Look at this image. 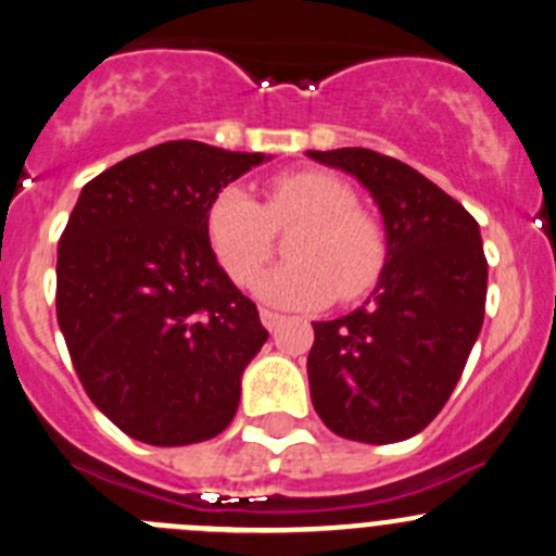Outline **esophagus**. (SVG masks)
Instances as JSON below:
<instances>
[{
    "label": "esophagus",
    "instance_id": "1",
    "mask_svg": "<svg viewBox=\"0 0 556 556\" xmlns=\"http://www.w3.org/2000/svg\"><path fill=\"white\" fill-rule=\"evenodd\" d=\"M261 323L266 330H277V327L282 325V314L271 312V308H261Z\"/></svg>",
    "mask_w": 556,
    "mask_h": 556
}]
</instances>
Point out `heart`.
I'll list each match as a JSON object with an SVG mask.
<instances>
[{"mask_svg": "<svg viewBox=\"0 0 556 556\" xmlns=\"http://www.w3.org/2000/svg\"><path fill=\"white\" fill-rule=\"evenodd\" d=\"M303 224L288 242L293 261L268 271L258 295L279 308H319L332 298L370 293L386 266L381 220L356 207V191L338 175L298 170L274 178L266 204L239 186L207 210V237L231 282L250 288L274 255V231Z\"/></svg>", "mask_w": 556, "mask_h": 556, "instance_id": "heart-1", "label": "heart"}]
</instances>
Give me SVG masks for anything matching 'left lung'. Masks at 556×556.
Wrapping results in <instances>:
<instances>
[{
  "label": "left lung",
  "instance_id": "left-lung-1",
  "mask_svg": "<svg viewBox=\"0 0 556 556\" xmlns=\"http://www.w3.org/2000/svg\"><path fill=\"white\" fill-rule=\"evenodd\" d=\"M306 156L370 191L389 244L370 298L346 317L312 323L314 410L343 440H410L445 407L482 330L488 261L479 226L405 162L370 149Z\"/></svg>",
  "mask_w": 556,
  "mask_h": 556
}]
</instances>
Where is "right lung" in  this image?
<instances>
[{"label":"right lung","instance_id":"add662e5","mask_svg":"<svg viewBox=\"0 0 556 556\" xmlns=\"http://www.w3.org/2000/svg\"><path fill=\"white\" fill-rule=\"evenodd\" d=\"M271 156L170 140L81 189L58 242V325L87 396L127 437L220 434L268 332L220 268L207 210Z\"/></svg>","mask_w":556,"mask_h":556}]
</instances>
